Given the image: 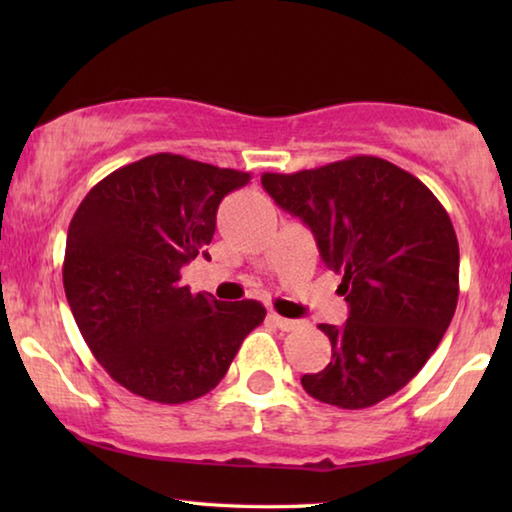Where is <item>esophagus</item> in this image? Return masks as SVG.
<instances>
[{
	"instance_id": "34e87169",
	"label": "esophagus",
	"mask_w": 512,
	"mask_h": 512,
	"mask_svg": "<svg viewBox=\"0 0 512 512\" xmlns=\"http://www.w3.org/2000/svg\"><path fill=\"white\" fill-rule=\"evenodd\" d=\"M268 320H271L273 325H277L282 329V332H291V329H296L298 327V320H291V318H282L280 314H275V311H271V314H268Z\"/></svg>"
}]
</instances>
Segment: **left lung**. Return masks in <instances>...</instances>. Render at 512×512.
<instances>
[{"label":"left lung","instance_id":"1","mask_svg":"<svg viewBox=\"0 0 512 512\" xmlns=\"http://www.w3.org/2000/svg\"><path fill=\"white\" fill-rule=\"evenodd\" d=\"M282 210L300 216L350 305L343 327L318 325L332 361L302 388L339 409L395 395L436 352L458 302V239L431 189L397 164L354 155L296 173H264Z\"/></svg>","mask_w":512,"mask_h":512}]
</instances>
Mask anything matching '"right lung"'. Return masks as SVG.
Returning a JSON list of instances; mask_svg holds the SVG:
<instances>
[{"mask_svg": "<svg viewBox=\"0 0 512 512\" xmlns=\"http://www.w3.org/2000/svg\"><path fill=\"white\" fill-rule=\"evenodd\" d=\"M250 173L155 153L94 185L67 230L63 284L76 325L108 375L160 404L219 384L264 323L257 300L221 302L180 284L205 253L223 196Z\"/></svg>", "mask_w": 512, "mask_h": 512, "instance_id": "1", "label": "right lung"}]
</instances>
